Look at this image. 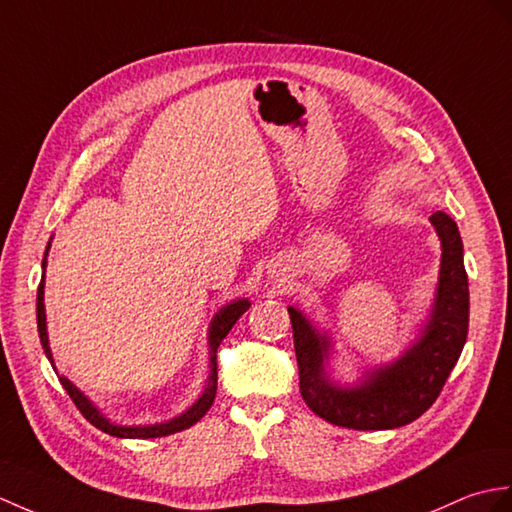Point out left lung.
I'll use <instances>...</instances> for the list:
<instances>
[{
	"instance_id": "8db88e82",
	"label": "left lung",
	"mask_w": 512,
	"mask_h": 512,
	"mask_svg": "<svg viewBox=\"0 0 512 512\" xmlns=\"http://www.w3.org/2000/svg\"><path fill=\"white\" fill-rule=\"evenodd\" d=\"M430 222L443 251L434 307L417 342L392 364L373 368L355 386L334 384L325 371L329 336L288 307L301 395L320 419L351 430H395L419 419L441 395L467 342L469 281L456 222L443 211L432 213Z\"/></svg>"
}]
</instances>
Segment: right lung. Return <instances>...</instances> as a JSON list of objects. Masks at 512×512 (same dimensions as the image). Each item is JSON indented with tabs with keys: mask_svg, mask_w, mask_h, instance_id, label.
<instances>
[{
	"mask_svg": "<svg viewBox=\"0 0 512 512\" xmlns=\"http://www.w3.org/2000/svg\"><path fill=\"white\" fill-rule=\"evenodd\" d=\"M47 251H50V242H47ZM45 251V257H47ZM43 257V279L39 283V292H37V327H39V338L43 344V351L47 355V360L52 362V351H50V340H47V323H45V303H43V294H45V264L47 259ZM251 303L248 299H237L229 305H224L222 310H218V314L213 316L211 325H209V377H207V384L205 390H202V395L196 399V403L192 408H187L183 414H178L172 421H165V423H154V425H133V427H126V425H115L113 421H109L104 417V414L93 406V403L82 395V392L69 382L67 377H58L61 379L63 388L67 390V395L71 397V401L76 403V408L82 412V417H85L91 425L98 427V430L117 436V438H159V436H170L176 432H183L187 427H192L194 423H198L205 414L209 412L213 399H216V390H218V362H216V353L220 342L227 338V334L231 331V327L237 323V318H240Z\"/></svg>",
	"mask_w": 512,
	"mask_h": 512,
	"instance_id": "right-lung-1",
	"label": "right lung"
}]
</instances>
